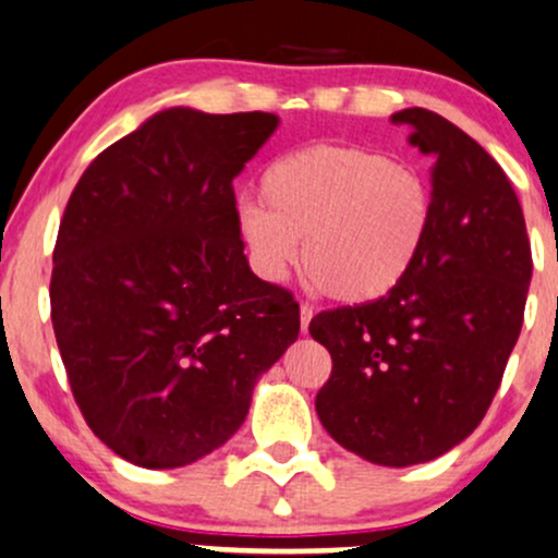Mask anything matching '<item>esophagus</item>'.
I'll return each instance as SVG.
<instances>
[{"mask_svg": "<svg viewBox=\"0 0 558 558\" xmlns=\"http://www.w3.org/2000/svg\"><path fill=\"white\" fill-rule=\"evenodd\" d=\"M299 320H302V333H307L310 320H312V307H310V304H302V307H299Z\"/></svg>", "mask_w": 558, "mask_h": 558, "instance_id": "obj_1", "label": "esophagus"}]
</instances>
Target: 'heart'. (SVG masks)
<instances>
[{
    "instance_id": "b5f03b06",
    "label": "heart",
    "mask_w": 558,
    "mask_h": 558,
    "mask_svg": "<svg viewBox=\"0 0 558 558\" xmlns=\"http://www.w3.org/2000/svg\"><path fill=\"white\" fill-rule=\"evenodd\" d=\"M262 204L241 206V235L256 269L280 280L299 259L339 302L387 296L424 254L434 225L426 177L389 153L315 143L275 158Z\"/></svg>"
}]
</instances>
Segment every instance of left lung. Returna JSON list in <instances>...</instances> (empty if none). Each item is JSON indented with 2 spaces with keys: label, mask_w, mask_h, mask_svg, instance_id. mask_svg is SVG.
<instances>
[{
  "label": "left lung",
  "mask_w": 558,
  "mask_h": 558,
  "mask_svg": "<svg viewBox=\"0 0 558 558\" xmlns=\"http://www.w3.org/2000/svg\"><path fill=\"white\" fill-rule=\"evenodd\" d=\"M434 158L424 254L387 296L312 317L333 368L320 424L378 466L434 461L485 418L519 339L532 278L524 214L506 171L426 108L391 116Z\"/></svg>",
  "instance_id": "left-lung-1"
}]
</instances>
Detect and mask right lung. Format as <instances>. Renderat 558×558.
Returning a JSON list of instances; mask_svg holds the SVG:
<instances>
[{
	"label": "right lung",
	"instance_id": "add662e5",
	"mask_svg": "<svg viewBox=\"0 0 558 558\" xmlns=\"http://www.w3.org/2000/svg\"><path fill=\"white\" fill-rule=\"evenodd\" d=\"M275 113L169 108L73 187L52 254V328L95 437L143 469L222 448L299 336V304L251 272L232 180Z\"/></svg>",
	"mask_w": 558,
	"mask_h": 558
}]
</instances>
